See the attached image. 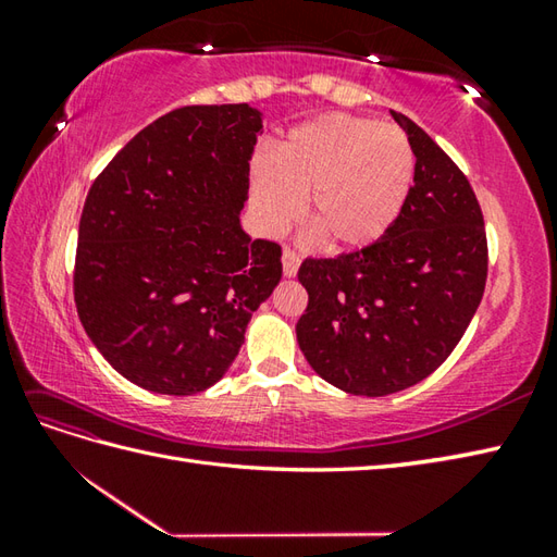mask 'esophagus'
I'll return each instance as SVG.
<instances>
[{"label": "esophagus", "instance_id": "1", "mask_svg": "<svg viewBox=\"0 0 557 557\" xmlns=\"http://www.w3.org/2000/svg\"><path fill=\"white\" fill-rule=\"evenodd\" d=\"M301 265V258L297 251H292V248H285L282 251V272H285V277H297Z\"/></svg>", "mask_w": 557, "mask_h": 557}]
</instances>
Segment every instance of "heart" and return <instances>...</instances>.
<instances>
[{"label":"heart","mask_w":557,"mask_h":557,"mask_svg":"<svg viewBox=\"0 0 557 557\" xmlns=\"http://www.w3.org/2000/svg\"><path fill=\"white\" fill-rule=\"evenodd\" d=\"M417 156L397 126L323 114L294 126L248 170L258 227L277 234L301 212L330 248L357 251L395 227L411 196Z\"/></svg>","instance_id":"b5f03b06"}]
</instances>
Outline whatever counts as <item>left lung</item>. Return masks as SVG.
<instances>
[{
	"label": "left lung",
	"instance_id": "1",
	"mask_svg": "<svg viewBox=\"0 0 557 557\" xmlns=\"http://www.w3.org/2000/svg\"><path fill=\"white\" fill-rule=\"evenodd\" d=\"M417 156L411 196L381 242L306 258L309 306L297 339L311 369L361 397L399 393L441 366L474 318L488 272L486 230L467 176L441 146L393 112Z\"/></svg>",
	"mask_w": 557,
	"mask_h": 557
}]
</instances>
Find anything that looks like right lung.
I'll return each instance as SVG.
<instances>
[{
  "instance_id": "right-lung-1",
  "label": "right lung",
  "mask_w": 557,
  "mask_h": 557,
  "mask_svg": "<svg viewBox=\"0 0 557 557\" xmlns=\"http://www.w3.org/2000/svg\"><path fill=\"white\" fill-rule=\"evenodd\" d=\"M263 114L196 104L160 116L90 186L74 299L92 345L126 381L196 395L227 373L282 277L275 242L242 227Z\"/></svg>"
}]
</instances>
